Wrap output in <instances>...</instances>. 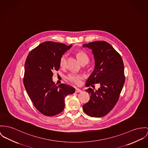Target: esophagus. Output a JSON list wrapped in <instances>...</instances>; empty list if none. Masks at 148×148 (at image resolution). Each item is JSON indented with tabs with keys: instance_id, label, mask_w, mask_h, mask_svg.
<instances>
[{
	"instance_id": "obj_1",
	"label": "esophagus",
	"mask_w": 148,
	"mask_h": 148,
	"mask_svg": "<svg viewBox=\"0 0 148 148\" xmlns=\"http://www.w3.org/2000/svg\"><path fill=\"white\" fill-rule=\"evenodd\" d=\"M76 93H80V92H82V91L81 90H80L79 88H76L75 89V91Z\"/></svg>"
}]
</instances>
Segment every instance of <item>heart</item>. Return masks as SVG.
<instances>
[{"mask_svg": "<svg viewBox=\"0 0 148 148\" xmlns=\"http://www.w3.org/2000/svg\"><path fill=\"white\" fill-rule=\"evenodd\" d=\"M76 55L77 57H78V60H79L81 64L83 63H88L89 58L87 54L82 50H79L77 51L76 52ZM66 57L67 56L66 55H63L62 57H61L60 60V66L61 68H64L65 65L66 64ZM67 79L69 81L76 86H79L80 84L82 83V81L84 77L83 75L81 74H77L75 73H70L66 77Z\"/></svg>", "mask_w": 148, "mask_h": 148, "instance_id": "b5f03b06", "label": "heart"}]
</instances>
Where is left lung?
I'll list each match as a JSON object with an SVG mask.
<instances>
[{
    "label": "left lung",
    "instance_id": "left-lung-1",
    "mask_svg": "<svg viewBox=\"0 0 148 148\" xmlns=\"http://www.w3.org/2000/svg\"><path fill=\"white\" fill-rule=\"evenodd\" d=\"M92 49L95 58V69L87 80L86 86L100 87L86 91L90 100L83 105L84 112L92 117H102L108 114L118 101L125 82L124 64L121 55L109 43L95 41L83 45Z\"/></svg>",
    "mask_w": 148,
    "mask_h": 148
}]
</instances>
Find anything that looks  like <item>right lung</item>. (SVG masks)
I'll list each match as a JSON object with an SVG mask.
<instances>
[{
    "instance_id": "obj_1",
    "label": "right lung",
    "mask_w": 148,
    "mask_h": 148,
    "mask_svg": "<svg viewBox=\"0 0 148 148\" xmlns=\"http://www.w3.org/2000/svg\"><path fill=\"white\" fill-rule=\"evenodd\" d=\"M71 46L45 42L32 50L26 58L25 88L36 109L46 116L61 113L65 97L75 92L74 87L63 83L57 86L52 80L53 71L58 70L61 57Z\"/></svg>"
}]
</instances>
